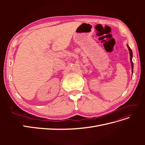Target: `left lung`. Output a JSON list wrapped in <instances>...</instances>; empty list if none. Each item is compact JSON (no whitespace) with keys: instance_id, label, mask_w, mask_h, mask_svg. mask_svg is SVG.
<instances>
[{"instance_id":"1","label":"left lung","mask_w":145,"mask_h":145,"mask_svg":"<svg viewBox=\"0 0 145 145\" xmlns=\"http://www.w3.org/2000/svg\"><path fill=\"white\" fill-rule=\"evenodd\" d=\"M127 47H128V50L129 51V54H130V60H131V67H132V72H133V68H134V65H133V60H132V59H133V51L132 50H131V49L130 48V47L129 46V45L127 44ZM133 75V74H132Z\"/></svg>"}]
</instances>
